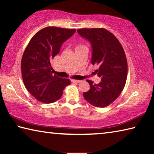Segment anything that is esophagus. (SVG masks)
I'll return each mask as SVG.
<instances>
[{"label": "esophagus", "mask_w": 154, "mask_h": 154, "mask_svg": "<svg viewBox=\"0 0 154 154\" xmlns=\"http://www.w3.org/2000/svg\"><path fill=\"white\" fill-rule=\"evenodd\" d=\"M72 82H77V83H79L82 82L81 80H77V79H72Z\"/></svg>", "instance_id": "1"}]
</instances>
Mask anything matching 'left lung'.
<instances>
[{"label":"left lung","mask_w":154,"mask_h":154,"mask_svg":"<svg viewBox=\"0 0 154 154\" xmlns=\"http://www.w3.org/2000/svg\"><path fill=\"white\" fill-rule=\"evenodd\" d=\"M79 35L92 44V64L98 65L95 72L101 78L98 84L90 80V89L83 93L85 100L96 107L109 106L119 97L127 79L125 51L113 34L103 28H80Z\"/></svg>","instance_id":"8db88e82"}]
</instances>
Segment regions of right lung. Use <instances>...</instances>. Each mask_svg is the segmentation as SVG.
<instances>
[{"label": "right lung", "mask_w": 154, "mask_h": 154, "mask_svg": "<svg viewBox=\"0 0 154 154\" xmlns=\"http://www.w3.org/2000/svg\"><path fill=\"white\" fill-rule=\"evenodd\" d=\"M76 29L48 26L38 31L26 48L21 61L24 85L36 100L51 103L58 100L71 84L69 79L53 75L51 62L59 53L62 44Z\"/></svg>", "instance_id": "1"}]
</instances>
